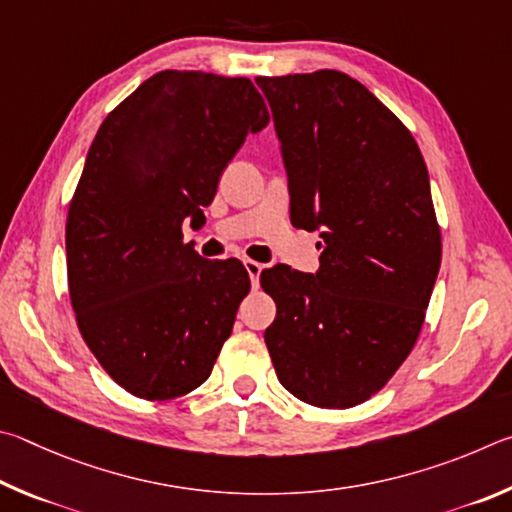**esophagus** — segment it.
I'll use <instances>...</instances> for the list:
<instances>
[{"mask_svg": "<svg viewBox=\"0 0 512 512\" xmlns=\"http://www.w3.org/2000/svg\"><path fill=\"white\" fill-rule=\"evenodd\" d=\"M245 270H247V274H249V279H251V285H254V288H258V283H261V272H263V265L261 263H256V261H245Z\"/></svg>", "mask_w": 512, "mask_h": 512, "instance_id": "esophagus-1", "label": "esophagus"}]
</instances>
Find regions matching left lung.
<instances>
[{"mask_svg":"<svg viewBox=\"0 0 512 512\" xmlns=\"http://www.w3.org/2000/svg\"><path fill=\"white\" fill-rule=\"evenodd\" d=\"M288 173L290 220L317 231L319 270H263L265 344L285 389L355 407L414 348L441 267V229L411 132L342 71L256 78Z\"/></svg>","mask_w":512,"mask_h":512,"instance_id":"1","label":"left lung"}]
</instances>
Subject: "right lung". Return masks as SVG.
I'll use <instances>...</instances> for the list:
<instances>
[{
  "label": "right lung",
  "instance_id": "right-lung-1",
  "mask_svg": "<svg viewBox=\"0 0 512 512\" xmlns=\"http://www.w3.org/2000/svg\"><path fill=\"white\" fill-rule=\"evenodd\" d=\"M270 123L249 78L159 71L107 114L67 215L69 297L85 344L132 396L170 400L209 378L249 274L209 261L182 227L247 134Z\"/></svg>",
  "mask_w": 512,
  "mask_h": 512
}]
</instances>
